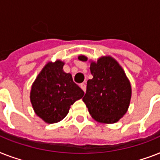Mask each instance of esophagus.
I'll return each mask as SVG.
<instances>
[{
	"label": "esophagus",
	"mask_w": 160,
	"mask_h": 160,
	"mask_svg": "<svg viewBox=\"0 0 160 160\" xmlns=\"http://www.w3.org/2000/svg\"><path fill=\"white\" fill-rule=\"evenodd\" d=\"M80 88H81V89L84 90V91H85V90H86V85H85V83H82V84H80Z\"/></svg>",
	"instance_id": "34e87169"
}]
</instances>
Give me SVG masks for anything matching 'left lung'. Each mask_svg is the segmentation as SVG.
I'll use <instances>...</instances> for the list:
<instances>
[{
    "mask_svg": "<svg viewBox=\"0 0 160 160\" xmlns=\"http://www.w3.org/2000/svg\"><path fill=\"white\" fill-rule=\"evenodd\" d=\"M78 59L86 61L85 55ZM93 78L87 81L83 101L93 119L103 124L116 123L126 114L131 100L132 89L124 70L110 55L90 60Z\"/></svg>",
    "mask_w": 160,
    "mask_h": 160,
    "instance_id": "1",
    "label": "left lung"
}]
</instances>
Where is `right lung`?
<instances>
[{
  "label": "right lung",
  "mask_w": 160,
  "mask_h": 160,
  "mask_svg": "<svg viewBox=\"0 0 160 160\" xmlns=\"http://www.w3.org/2000/svg\"><path fill=\"white\" fill-rule=\"evenodd\" d=\"M65 62L49 61L31 85L30 99L36 114L47 124L62 120L84 91L73 81L72 75L63 70Z\"/></svg>",
  "instance_id": "1"
}]
</instances>
